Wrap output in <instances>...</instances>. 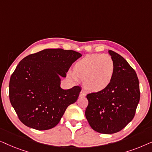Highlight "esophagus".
Segmentation results:
<instances>
[{
  "label": "esophagus",
  "mask_w": 152,
  "mask_h": 152,
  "mask_svg": "<svg viewBox=\"0 0 152 152\" xmlns=\"http://www.w3.org/2000/svg\"><path fill=\"white\" fill-rule=\"evenodd\" d=\"M86 95V93L84 92V91H81L80 93V97H85Z\"/></svg>",
  "instance_id": "esophagus-1"
}]
</instances>
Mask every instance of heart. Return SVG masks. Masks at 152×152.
<instances>
[{"mask_svg": "<svg viewBox=\"0 0 152 152\" xmlns=\"http://www.w3.org/2000/svg\"><path fill=\"white\" fill-rule=\"evenodd\" d=\"M115 74V64L109 55L91 54L75 64L70 76L72 79L83 80L87 91L98 92L111 84Z\"/></svg>", "mask_w": 152, "mask_h": 152, "instance_id": "obj_1", "label": "heart"}]
</instances>
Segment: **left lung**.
Here are the masks:
<instances>
[{
    "mask_svg": "<svg viewBox=\"0 0 152 152\" xmlns=\"http://www.w3.org/2000/svg\"><path fill=\"white\" fill-rule=\"evenodd\" d=\"M109 53L115 64L113 80L103 91L88 93L85 115L91 128L105 134L117 133L134 118L140 101V87L136 72L115 52Z\"/></svg>",
    "mask_w": 152,
    "mask_h": 152,
    "instance_id": "left-lung-1",
    "label": "left lung"
}]
</instances>
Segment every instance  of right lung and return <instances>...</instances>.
<instances>
[{"mask_svg": "<svg viewBox=\"0 0 152 152\" xmlns=\"http://www.w3.org/2000/svg\"><path fill=\"white\" fill-rule=\"evenodd\" d=\"M81 56L70 50L45 49L19 62L10 77L9 97L23 124L37 130H47L59 123L82 89L79 86L61 88L59 77H66L70 66Z\"/></svg>", "mask_w": 152, "mask_h": 152, "instance_id": "1", "label": "right lung"}]
</instances>
